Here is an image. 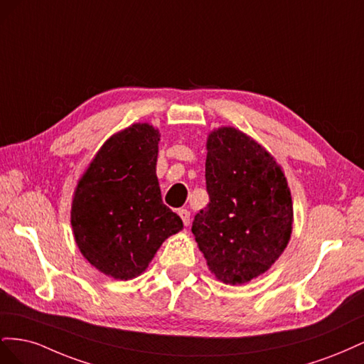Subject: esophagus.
<instances>
[{"label": "esophagus", "instance_id": "obj_1", "mask_svg": "<svg viewBox=\"0 0 364 364\" xmlns=\"http://www.w3.org/2000/svg\"><path fill=\"white\" fill-rule=\"evenodd\" d=\"M178 214H179V217L182 218L183 225L188 226V225H190V211H188V209H179Z\"/></svg>", "mask_w": 364, "mask_h": 364}]
</instances>
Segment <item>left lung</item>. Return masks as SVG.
Masks as SVG:
<instances>
[{"mask_svg": "<svg viewBox=\"0 0 364 364\" xmlns=\"http://www.w3.org/2000/svg\"><path fill=\"white\" fill-rule=\"evenodd\" d=\"M206 150L209 203L191 232L218 281L246 284L267 272L290 241L287 178L266 149L232 126L214 129Z\"/></svg>", "mask_w": 364, "mask_h": 364, "instance_id": "obj_1", "label": "left lung"}]
</instances>
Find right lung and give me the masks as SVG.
Segmentation results:
<instances>
[{
	"label": "right lung",
	"instance_id": "add662e5",
	"mask_svg": "<svg viewBox=\"0 0 364 364\" xmlns=\"http://www.w3.org/2000/svg\"><path fill=\"white\" fill-rule=\"evenodd\" d=\"M159 130L135 123L95 153L75 186L71 226L87 262L114 279L144 272L161 245L182 230L162 202L156 176Z\"/></svg>",
	"mask_w": 364,
	"mask_h": 364
}]
</instances>
